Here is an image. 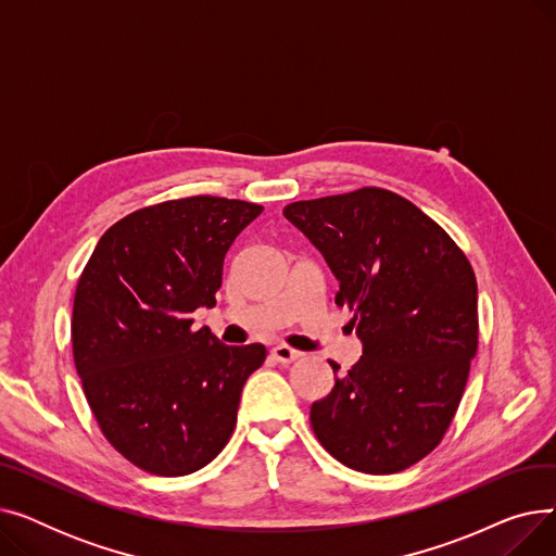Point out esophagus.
<instances>
[{
  "label": "esophagus",
  "instance_id": "esophagus-1",
  "mask_svg": "<svg viewBox=\"0 0 556 556\" xmlns=\"http://www.w3.org/2000/svg\"><path fill=\"white\" fill-rule=\"evenodd\" d=\"M273 358L281 365H290V363H295V361L302 358V352H298V349H290L286 344H277L273 349Z\"/></svg>",
  "mask_w": 556,
  "mask_h": 556
}]
</instances>
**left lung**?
Listing matches in <instances>:
<instances>
[{
	"mask_svg": "<svg viewBox=\"0 0 556 556\" xmlns=\"http://www.w3.org/2000/svg\"><path fill=\"white\" fill-rule=\"evenodd\" d=\"M338 279L363 356L311 405L313 432L338 462L396 473L442 442L478 349V283L448 233L386 189L283 207ZM333 371L338 365L331 363Z\"/></svg>",
	"mask_w": 556,
	"mask_h": 556,
	"instance_id": "1",
	"label": "left lung"
}]
</instances>
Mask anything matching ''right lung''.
<instances>
[{"label":"right lung","instance_id":"1","mask_svg":"<svg viewBox=\"0 0 556 556\" xmlns=\"http://www.w3.org/2000/svg\"><path fill=\"white\" fill-rule=\"evenodd\" d=\"M261 204L170 200L114 223L78 279L74 363L108 442L139 469L187 476L227 444L266 346H227L191 313L216 304L223 261Z\"/></svg>","mask_w":556,"mask_h":556}]
</instances>
